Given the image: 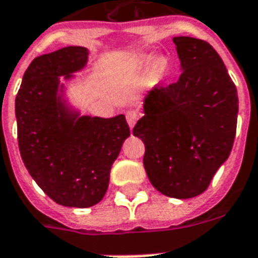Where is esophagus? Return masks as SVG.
<instances>
[{"instance_id": "1", "label": "esophagus", "mask_w": 258, "mask_h": 258, "mask_svg": "<svg viewBox=\"0 0 258 258\" xmlns=\"http://www.w3.org/2000/svg\"><path fill=\"white\" fill-rule=\"evenodd\" d=\"M125 117H127V123H128L130 128H133L137 123V120L139 119V113L137 110H128L127 113H125Z\"/></svg>"}]
</instances>
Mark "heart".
<instances>
[{"mask_svg": "<svg viewBox=\"0 0 258 258\" xmlns=\"http://www.w3.org/2000/svg\"><path fill=\"white\" fill-rule=\"evenodd\" d=\"M142 66L145 68H154L156 71V74L157 75H161L164 74V71H165V66H167V62L164 58H160V57H153V56H145L142 58Z\"/></svg>", "mask_w": 258, "mask_h": 258, "instance_id": "1", "label": "heart"}]
</instances>
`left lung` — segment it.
Listing matches in <instances>:
<instances>
[{
    "mask_svg": "<svg viewBox=\"0 0 258 258\" xmlns=\"http://www.w3.org/2000/svg\"><path fill=\"white\" fill-rule=\"evenodd\" d=\"M179 81L154 87L133 134L145 144L144 165L164 196L192 198L209 186L231 153L238 94L221 57L208 42L175 37Z\"/></svg>",
    "mask_w": 258,
    "mask_h": 258,
    "instance_id": "1",
    "label": "left lung"
}]
</instances>
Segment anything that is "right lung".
<instances>
[{"label": "right lung", "mask_w": 258, "mask_h": 258, "mask_svg": "<svg viewBox=\"0 0 258 258\" xmlns=\"http://www.w3.org/2000/svg\"><path fill=\"white\" fill-rule=\"evenodd\" d=\"M82 46L34 58L15 101L17 141L27 171L46 196L62 207L89 208L104 198L112 164L130 137L124 114L81 116L64 98L66 81L87 64Z\"/></svg>", "instance_id": "1"}]
</instances>
